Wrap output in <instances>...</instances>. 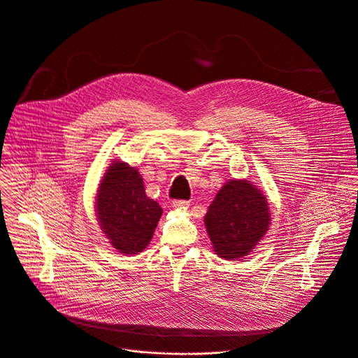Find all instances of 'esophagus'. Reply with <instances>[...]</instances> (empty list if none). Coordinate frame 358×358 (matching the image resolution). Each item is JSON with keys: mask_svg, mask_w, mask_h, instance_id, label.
<instances>
[{"mask_svg": "<svg viewBox=\"0 0 358 358\" xmlns=\"http://www.w3.org/2000/svg\"><path fill=\"white\" fill-rule=\"evenodd\" d=\"M174 208H182V209H187L189 206V202L188 201H184V199H176L173 201L171 203Z\"/></svg>", "mask_w": 358, "mask_h": 358, "instance_id": "34e87169", "label": "esophagus"}]
</instances>
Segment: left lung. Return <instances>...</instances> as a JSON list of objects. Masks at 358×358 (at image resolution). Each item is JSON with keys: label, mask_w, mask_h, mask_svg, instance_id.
I'll use <instances>...</instances> for the list:
<instances>
[{"label": "left lung", "mask_w": 358, "mask_h": 358, "mask_svg": "<svg viewBox=\"0 0 358 358\" xmlns=\"http://www.w3.org/2000/svg\"><path fill=\"white\" fill-rule=\"evenodd\" d=\"M216 255L241 260L263 239L271 220L266 195L248 180H229L203 217Z\"/></svg>", "instance_id": "8db88e82"}]
</instances>
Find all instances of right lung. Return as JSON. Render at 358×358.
Returning a JSON list of instances; mask_svg holds the SVG:
<instances>
[{
  "label": "right lung",
  "instance_id": "obj_1",
  "mask_svg": "<svg viewBox=\"0 0 358 358\" xmlns=\"http://www.w3.org/2000/svg\"><path fill=\"white\" fill-rule=\"evenodd\" d=\"M95 210L109 243L122 255H138L150 243L162 206L145 192L143 178L135 167L113 162L96 192Z\"/></svg>",
  "mask_w": 358,
  "mask_h": 358
}]
</instances>
